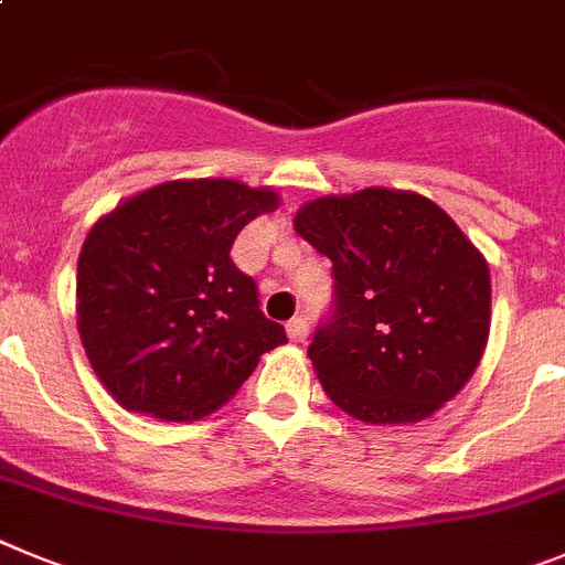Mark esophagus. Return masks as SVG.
Masks as SVG:
<instances>
[{"instance_id": "1", "label": "esophagus", "mask_w": 565, "mask_h": 565, "mask_svg": "<svg viewBox=\"0 0 565 565\" xmlns=\"http://www.w3.org/2000/svg\"><path fill=\"white\" fill-rule=\"evenodd\" d=\"M307 332H310V323H307V318H292V321H287L289 341L301 343L303 338H307Z\"/></svg>"}]
</instances>
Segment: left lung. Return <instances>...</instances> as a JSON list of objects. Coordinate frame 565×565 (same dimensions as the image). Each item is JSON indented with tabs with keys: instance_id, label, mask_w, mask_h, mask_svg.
I'll use <instances>...</instances> for the list:
<instances>
[{
	"instance_id": "obj_1",
	"label": "left lung",
	"mask_w": 565,
	"mask_h": 565,
	"mask_svg": "<svg viewBox=\"0 0 565 565\" xmlns=\"http://www.w3.org/2000/svg\"><path fill=\"white\" fill-rule=\"evenodd\" d=\"M292 224L335 276V310L307 350L332 404L381 426L452 401L492 323L487 258L458 224L426 195L386 188L312 199Z\"/></svg>"
}]
</instances>
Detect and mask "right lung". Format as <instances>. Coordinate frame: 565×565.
I'll list each match as a JSON object with an SVG mask.
<instances>
[{"label": "right lung", "mask_w": 565, "mask_h": 565, "mask_svg": "<svg viewBox=\"0 0 565 565\" xmlns=\"http://www.w3.org/2000/svg\"><path fill=\"white\" fill-rule=\"evenodd\" d=\"M278 193L233 179H175L102 215L78 253L76 327L93 372L125 409L199 420L258 358L287 343L230 258Z\"/></svg>", "instance_id": "obj_1"}]
</instances>
